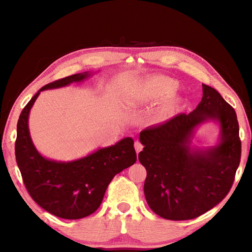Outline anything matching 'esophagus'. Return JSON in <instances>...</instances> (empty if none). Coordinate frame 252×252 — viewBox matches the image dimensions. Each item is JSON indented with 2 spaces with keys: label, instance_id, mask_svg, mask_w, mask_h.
Segmentation results:
<instances>
[{
  "label": "esophagus",
  "instance_id": "esophagus-1",
  "mask_svg": "<svg viewBox=\"0 0 252 252\" xmlns=\"http://www.w3.org/2000/svg\"><path fill=\"white\" fill-rule=\"evenodd\" d=\"M143 147H144V146H143L141 142H139V141H135V142H134V149H135L136 154H139V152L143 149Z\"/></svg>",
  "mask_w": 252,
  "mask_h": 252
}]
</instances>
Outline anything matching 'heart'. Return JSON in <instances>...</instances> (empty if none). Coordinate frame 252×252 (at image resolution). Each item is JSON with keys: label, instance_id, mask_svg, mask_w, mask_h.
I'll use <instances>...</instances> for the list:
<instances>
[{"label": "heart", "instance_id": "b5f03b06", "mask_svg": "<svg viewBox=\"0 0 252 252\" xmlns=\"http://www.w3.org/2000/svg\"><path fill=\"white\" fill-rule=\"evenodd\" d=\"M178 83L172 79L163 75H155L146 82L143 83L135 97L136 101L142 104H149L163 101L165 98L171 96L178 90ZM178 101L173 97L167 100L159 107L155 116L157 122H164L168 120L177 108Z\"/></svg>", "mask_w": 252, "mask_h": 252}]
</instances>
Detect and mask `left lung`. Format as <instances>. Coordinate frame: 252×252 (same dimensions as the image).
Instances as JSON below:
<instances>
[{"instance_id": "obj_1", "label": "left lung", "mask_w": 252, "mask_h": 252, "mask_svg": "<svg viewBox=\"0 0 252 252\" xmlns=\"http://www.w3.org/2000/svg\"><path fill=\"white\" fill-rule=\"evenodd\" d=\"M212 120L220 127L215 147L191 145L195 129ZM140 163L146 168L144 193L150 209L166 220L202 216L229 192L241 159L239 123L234 109L218 91L203 84L196 108L140 132Z\"/></svg>"}]
</instances>
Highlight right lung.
<instances>
[{"label": "right lung", "mask_w": 252, "mask_h": 252, "mask_svg": "<svg viewBox=\"0 0 252 252\" xmlns=\"http://www.w3.org/2000/svg\"><path fill=\"white\" fill-rule=\"evenodd\" d=\"M90 75L88 71L75 73L42 87L22 110L17 125L16 158L27 191L43 209L61 219L78 220L94 213L114 175L136 161L131 138L70 162L45 158L33 145L28 119L39 94L82 82Z\"/></svg>", "instance_id": "add662e5"}]
</instances>
